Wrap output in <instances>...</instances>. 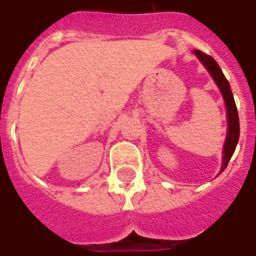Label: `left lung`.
<instances>
[{"label": "left lung", "mask_w": 256, "mask_h": 256, "mask_svg": "<svg viewBox=\"0 0 256 256\" xmlns=\"http://www.w3.org/2000/svg\"><path fill=\"white\" fill-rule=\"evenodd\" d=\"M194 54L199 57V60L204 64V67L212 74V77L214 78L216 84L218 85L220 91L223 94L224 100H226L227 119H228V133H227V138H226V144H224V158L223 166H222V172H223L227 164H228L230 158L232 157L234 151H236L238 138H240V119H238L237 106H236V102H234V96H232V92H231L230 84H228L227 78L224 77L223 71L218 67V64L216 62L214 58L200 52V50H194Z\"/></svg>", "instance_id": "left-lung-1"}]
</instances>
